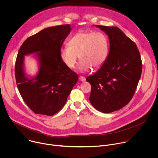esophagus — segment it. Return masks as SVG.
Listing matches in <instances>:
<instances>
[{
	"label": "esophagus",
	"mask_w": 158,
	"mask_h": 158,
	"mask_svg": "<svg viewBox=\"0 0 158 158\" xmlns=\"http://www.w3.org/2000/svg\"><path fill=\"white\" fill-rule=\"evenodd\" d=\"M79 80H80L81 81H82V82H85V78L84 77H83V76H79Z\"/></svg>",
	"instance_id": "esophagus-1"
}]
</instances>
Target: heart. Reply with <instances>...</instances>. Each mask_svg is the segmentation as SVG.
Returning a JSON list of instances; mask_svg holds the SVG:
<instances>
[{
	"label": "heart",
	"mask_w": 158,
	"mask_h": 158,
	"mask_svg": "<svg viewBox=\"0 0 158 158\" xmlns=\"http://www.w3.org/2000/svg\"><path fill=\"white\" fill-rule=\"evenodd\" d=\"M108 44L106 35L100 32L79 31L67 43V47L60 49V57L64 64L74 69L79 56L81 60L78 69L87 72L91 67H101L106 60Z\"/></svg>",
	"instance_id": "heart-1"
}]
</instances>
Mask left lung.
<instances>
[{
  "mask_svg": "<svg viewBox=\"0 0 158 158\" xmlns=\"http://www.w3.org/2000/svg\"><path fill=\"white\" fill-rule=\"evenodd\" d=\"M107 35L109 51L100 69L86 81L91 84L89 101L103 113L118 110L132 99L142 72L139 50L117 27L93 25Z\"/></svg>",
  "mask_w": 158,
  "mask_h": 158,
  "instance_id": "left-lung-1",
  "label": "left lung"
}]
</instances>
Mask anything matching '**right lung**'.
<instances>
[{"label": "right lung", "mask_w": 158, "mask_h": 158, "mask_svg": "<svg viewBox=\"0 0 158 158\" xmlns=\"http://www.w3.org/2000/svg\"><path fill=\"white\" fill-rule=\"evenodd\" d=\"M71 31L70 25L46 28L27 38L16 59L15 76L19 91L35 114L52 116L64 106L77 74L67 67L60 57V49ZM34 55L38 72L32 77L25 71L26 56Z\"/></svg>", "instance_id": "right-lung-1"}]
</instances>
